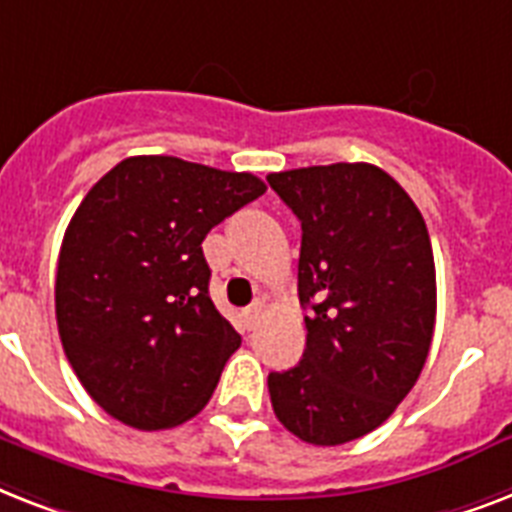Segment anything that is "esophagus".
Returning a JSON list of instances; mask_svg holds the SVG:
<instances>
[{
	"label": "esophagus",
	"instance_id": "1",
	"mask_svg": "<svg viewBox=\"0 0 512 512\" xmlns=\"http://www.w3.org/2000/svg\"><path fill=\"white\" fill-rule=\"evenodd\" d=\"M259 317H261V304H253V306H248V309H245L243 320H245V325H248V330H251L256 322H259Z\"/></svg>",
	"mask_w": 512,
	"mask_h": 512
}]
</instances>
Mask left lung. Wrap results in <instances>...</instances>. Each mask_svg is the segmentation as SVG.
Instances as JSON below:
<instances>
[{"label": "left lung", "mask_w": 512, "mask_h": 512, "mask_svg": "<svg viewBox=\"0 0 512 512\" xmlns=\"http://www.w3.org/2000/svg\"><path fill=\"white\" fill-rule=\"evenodd\" d=\"M301 222L298 298L309 309L296 367L269 372L293 436L338 447L375 431L410 394L431 349L436 267L423 214L372 163L269 174Z\"/></svg>", "instance_id": "left-lung-1"}]
</instances>
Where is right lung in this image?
<instances>
[{
    "mask_svg": "<svg viewBox=\"0 0 512 512\" xmlns=\"http://www.w3.org/2000/svg\"><path fill=\"white\" fill-rule=\"evenodd\" d=\"M264 192L248 171L134 155L81 200L57 259V330L110 418L161 431L206 407L240 335L208 296L200 243Z\"/></svg>",
    "mask_w": 512,
    "mask_h": 512,
    "instance_id": "add662e5",
    "label": "right lung"
}]
</instances>
